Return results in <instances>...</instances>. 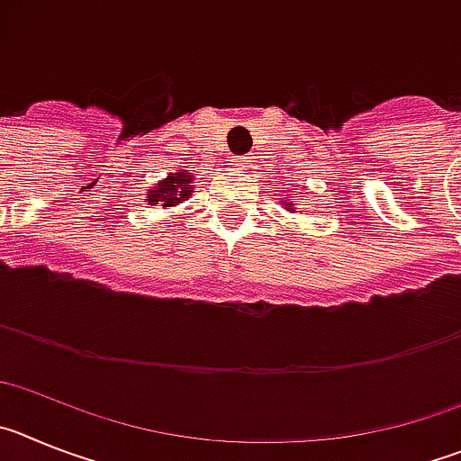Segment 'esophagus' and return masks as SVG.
Instances as JSON below:
<instances>
[{
	"label": "esophagus",
	"instance_id": "34e87169",
	"mask_svg": "<svg viewBox=\"0 0 461 461\" xmlns=\"http://www.w3.org/2000/svg\"><path fill=\"white\" fill-rule=\"evenodd\" d=\"M233 166H235V168H238V170H247V168H249V164H247V158H235Z\"/></svg>",
	"mask_w": 461,
	"mask_h": 461
}]
</instances>
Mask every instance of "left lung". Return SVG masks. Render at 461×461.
<instances>
[{"mask_svg":"<svg viewBox=\"0 0 461 461\" xmlns=\"http://www.w3.org/2000/svg\"><path fill=\"white\" fill-rule=\"evenodd\" d=\"M295 198H300V195H295ZM286 210H293V203H286Z\"/></svg>","mask_w":461,"mask_h":461,"instance_id":"left-lung-1","label":"left lung"}]
</instances>
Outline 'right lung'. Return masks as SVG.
<instances>
[{
    "instance_id": "obj_1",
    "label": "right lung",
    "mask_w": 461,
    "mask_h": 461,
    "mask_svg": "<svg viewBox=\"0 0 461 461\" xmlns=\"http://www.w3.org/2000/svg\"><path fill=\"white\" fill-rule=\"evenodd\" d=\"M194 189V175L191 173H170L164 182H158L154 189L148 191L145 203L148 205L173 207L177 203L186 201Z\"/></svg>"
}]
</instances>
